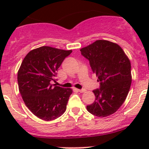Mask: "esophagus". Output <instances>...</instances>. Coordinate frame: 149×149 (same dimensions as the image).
Returning <instances> with one entry per match:
<instances>
[{"instance_id": "obj_1", "label": "esophagus", "mask_w": 149, "mask_h": 149, "mask_svg": "<svg viewBox=\"0 0 149 149\" xmlns=\"http://www.w3.org/2000/svg\"><path fill=\"white\" fill-rule=\"evenodd\" d=\"M77 91H79V92H81V93H83V92H84V91H86L85 89H84V88H81V89H77Z\"/></svg>"}]
</instances>
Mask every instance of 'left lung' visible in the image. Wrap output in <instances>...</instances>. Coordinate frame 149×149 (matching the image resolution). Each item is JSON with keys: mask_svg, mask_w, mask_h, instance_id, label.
<instances>
[{"mask_svg": "<svg viewBox=\"0 0 149 149\" xmlns=\"http://www.w3.org/2000/svg\"><path fill=\"white\" fill-rule=\"evenodd\" d=\"M98 77L100 88L94 90L95 101L87 105L88 112L104 118L115 113L127 97L131 85V65L118 45L97 40L80 49Z\"/></svg>", "mask_w": 149, "mask_h": 149, "instance_id": "8db88e82", "label": "left lung"}]
</instances>
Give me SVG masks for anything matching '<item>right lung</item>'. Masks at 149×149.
<instances>
[{"instance_id":"right-lung-1","label":"right lung","mask_w":149,"mask_h":149,"mask_svg":"<svg viewBox=\"0 0 149 149\" xmlns=\"http://www.w3.org/2000/svg\"><path fill=\"white\" fill-rule=\"evenodd\" d=\"M72 50L43 46L30 51L18 71L19 89L25 104L35 116L50 121L61 117L72 94L70 88L52 84L57 70Z\"/></svg>"}]
</instances>
